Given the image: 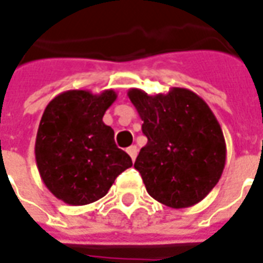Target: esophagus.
<instances>
[{"instance_id": "1", "label": "esophagus", "mask_w": 263, "mask_h": 263, "mask_svg": "<svg viewBox=\"0 0 263 263\" xmlns=\"http://www.w3.org/2000/svg\"><path fill=\"white\" fill-rule=\"evenodd\" d=\"M127 153L129 154V157L132 158V161H135L136 154H138V149H136V146H129L127 149Z\"/></svg>"}]
</instances>
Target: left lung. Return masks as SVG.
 I'll return each instance as SVG.
<instances>
[{"label": "left lung", "instance_id": "obj_1", "mask_svg": "<svg viewBox=\"0 0 263 263\" xmlns=\"http://www.w3.org/2000/svg\"><path fill=\"white\" fill-rule=\"evenodd\" d=\"M128 98L147 138L134 165L147 193L176 210L200 203L215 187L226 163L225 138L212 110L186 88L157 95L131 88Z\"/></svg>", "mask_w": 263, "mask_h": 263}]
</instances>
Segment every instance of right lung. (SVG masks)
Returning <instances> with one entry per match:
<instances>
[{
	"mask_svg": "<svg viewBox=\"0 0 263 263\" xmlns=\"http://www.w3.org/2000/svg\"><path fill=\"white\" fill-rule=\"evenodd\" d=\"M117 99L113 89L62 92L48 103L35 138V161L44 185L69 205H85L107 194L132 160L103 123Z\"/></svg>",
	"mask_w": 263,
	"mask_h": 263,
	"instance_id": "obj_1",
	"label": "right lung"
}]
</instances>
